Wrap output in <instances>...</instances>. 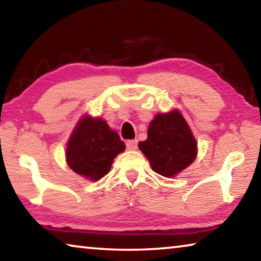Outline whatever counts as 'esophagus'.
Returning <instances> with one entry per match:
<instances>
[{
  "mask_svg": "<svg viewBox=\"0 0 261 261\" xmlns=\"http://www.w3.org/2000/svg\"><path fill=\"white\" fill-rule=\"evenodd\" d=\"M137 146H138V141L136 139L126 141V148L130 149V151H135V149H137Z\"/></svg>",
  "mask_w": 261,
  "mask_h": 261,
  "instance_id": "1",
  "label": "esophagus"
}]
</instances>
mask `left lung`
<instances>
[{
  "label": "left lung",
  "instance_id": "1",
  "mask_svg": "<svg viewBox=\"0 0 261 261\" xmlns=\"http://www.w3.org/2000/svg\"><path fill=\"white\" fill-rule=\"evenodd\" d=\"M138 147L152 169L165 177H174L197 158L198 147L191 129L179 110L156 114L148 125L147 139Z\"/></svg>",
  "mask_w": 261,
  "mask_h": 261
}]
</instances>
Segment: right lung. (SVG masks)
<instances>
[{
    "label": "right lung",
    "instance_id": "1",
    "mask_svg": "<svg viewBox=\"0 0 261 261\" xmlns=\"http://www.w3.org/2000/svg\"><path fill=\"white\" fill-rule=\"evenodd\" d=\"M124 149L125 144L107 122L83 115L69 137L65 158L74 173L96 182L109 173L114 159Z\"/></svg>",
    "mask_w": 261,
    "mask_h": 261
}]
</instances>
